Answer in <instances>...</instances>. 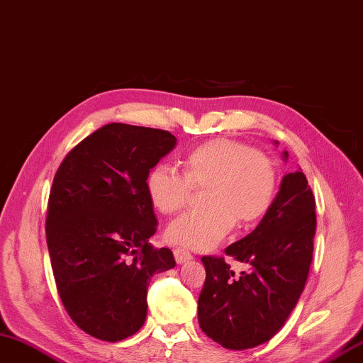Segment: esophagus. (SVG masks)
<instances>
[{"label":"esophagus","instance_id":"34e87169","mask_svg":"<svg viewBox=\"0 0 363 363\" xmlns=\"http://www.w3.org/2000/svg\"><path fill=\"white\" fill-rule=\"evenodd\" d=\"M174 257H175L177 263H184V262L192 260V255L188 252L186 249H182V247H177L174 250Z\"/></svg>","mask_w":363,"mask_h":363}]
</instances>
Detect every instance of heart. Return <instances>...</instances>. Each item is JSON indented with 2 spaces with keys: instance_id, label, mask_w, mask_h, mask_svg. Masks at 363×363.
I'll list each match as a JSON object with an SVG mask.
<instances>
[{
  "instance_id": "heart-1",
  "label": "heart",
  "mask_w": 363,
  "mask_h": 363,
  "mask_svg": "<svg viewBox=\"0 0 363 363\" xmlns=\"http://www.w3.org/2000/svg\"><path fill=\"white\" fill-rule=\"evenodd\" d=\"M183 174L160 162L145 179L155 210L172 214L186 203L191 188H205L202 210L174 219L166 240L180 247L208 250L240 224L262 219L274 201L277 174L269 158L233 139H211L191 149L182 161Z\"/></svg>"
}]
</instances>
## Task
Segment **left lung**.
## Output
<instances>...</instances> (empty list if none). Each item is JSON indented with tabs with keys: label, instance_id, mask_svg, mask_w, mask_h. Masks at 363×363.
I'll list each match as a JSON object with an SVG mask.
<instances>
[{
	"label": "left lung",
	"instance_id": "obj_1",
	"mask_svg": "<svg viewBox=\"0 0 363 363\" xmlns=\"http://www.w3.org/2000/svg\"><path fill=\"white\" fill-rule=\"evenodd\" d=\"M315 228V196L299 169L284 177L255 230L225 249L227 255L247 263L249 272L235 276L224 257H202L206 279L197 313L205 334L235 351L274 337L306 286Z\"/></svg>",
	"mask_w": 363,
	"mask_h": 363
}]
</instances>
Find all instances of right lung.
I'll list each match as a JSON object with an SVG mask.
<instances>
[{
  "label": "right lung",
  "instance_id": "obj_1",
  "mask_svg": "<svg viewBox=\"0 0 363 363\" xmlns=\"http://www.w3.org/2000/svg\"><path fill=\"white\" fill-rule=\"evenodd\" d=\"M177 144L169 131L108 123L59 166L47 208V244L57 293L72 321L103 342L143 328L155 272L175 266L149 240L157 218L145 192L153 166Z\"/></svg>",
  "mask_w": 363,
  "mask_h": 363
}]
</instances>
